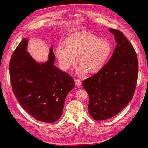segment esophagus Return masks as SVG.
Listing matches in <instances>:
<instances>
[{"mask_svg":"<svg viewBox=\"0 0 148 148\" xmlns=\"http://www.w3.org/2000/svg\"><path fill=\"white\" fill-rule=\"evenodd\" d=\"M74 82H75V84L76 86H80L81 85V81L79 79H75L74 80Z\"/></svg>","mask_w":148,"mask_h":148,"instance_id":"34e87169","label":"esophagus"}]
</instances>
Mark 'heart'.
Here are the masks:
<instances>
[{
  "label": "heart",
  "mask_w": 148,
  "mask_h": 148,
  "mask_svg": "<svg viewBox=\"0 0 148 148\" xmlns=\"http://www.w3.org/2000/svg\"><path fill=\"white\" fill-rule=\"evenodd\" d=\"M112 49V46L107 40L84 32L68 37L66 46L58 44L56 53L60 66L64 71L75 65L78 57L81 66L77 73L82 76L87 70L91 73L100 70L108 60Z\"/></svg>",
  "instance_id": "1"
}]
</instances>
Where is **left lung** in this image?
I'll return each mask as SVG.
<instances>
[{"label": "left lung", "instance_id": "left-lung-1", "mask_svg": "<svg viewBox=\"0 0 148 148\" xmlns=\"http://www.w3.org/2000/svg\"><path fill=\"white\" fill-rule=\"evenodd\" d=\"M116 46L108 62L82 82L89 95L88 112L96 121L112 118L132 100L138 74L136 52L122 32L110 29Z\"/></svg>", "mask_w": 148, "mask_h": 148}]
</instances>
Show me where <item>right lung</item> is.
I'll return each mask as SVG.
<instances>
[{
  "label": "right lung",
  "instance_id": "obj_1",
  "mask_svg": "<svg viewBox=\"0 0 148 148\" xmlns=\"http://www.w3.org/2000/svg\"><path fill=\"white\" fill-rule=\"evenodd\" d=\"M23 38L12 54L9 71L13 93L22 107L36 119L57 121L63 112L69 92L74 87L71 77L54 66L53 44L48 60L38 62L27 51Z\"/></svg>",
  "mask_w": 148,
  "mask_h": 148
}]
</instances>
